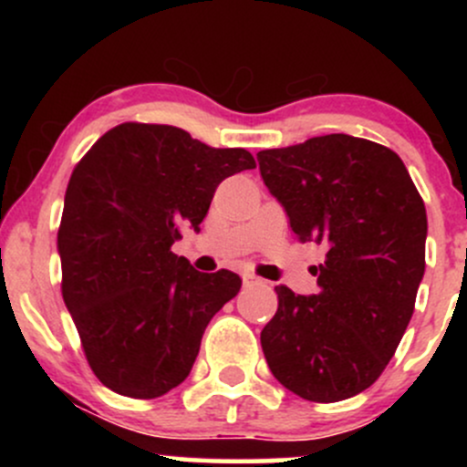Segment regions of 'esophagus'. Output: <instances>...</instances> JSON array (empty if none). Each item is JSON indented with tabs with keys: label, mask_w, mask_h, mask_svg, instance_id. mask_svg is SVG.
Masks as SVG:
<instances>
[{
	"label": "esophagus",
	"mask_w": 467,
	"mask_h": 467,
	"mask_svg": "<svg viewBox=\"0 0 467 467\" xmlns=\"http://www.w3.org/2000/svg\"><path fill=\"white\" fill-rule=\"evenodd\" d=\"M241 278H244V285H245V287L259 285V283H261V278L254 276V275H250V272H244V276H241Z\"/></svg>",
	"instance_id": "esophagus-1"
}]
</instances>
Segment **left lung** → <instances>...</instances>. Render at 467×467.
Here are the masks:
<instances>
[{
    "label": "left lung",
    "mask_w": 467,
    "mask_h": 467,
    "mask_svg": "<svg viewBox=\"0 0 467 467\" xmlns=\"http://www.w3.org/2000/svg\"><path fill=\"white\" fill-rule=\"evenodd\" d=\"M267 191L303 241L325 244L318 294L276 285L261 331L267 367L309 401H340L382 375L426 270V206L400 155L347 133L256 153Z\"/></svg>",
    "instance_id": "left-lung-1"
}]
</instances>
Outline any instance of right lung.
<instances>
[{
	"label": "right lung",
	"mask_w": 467,
	"mask_h": 467,
	"mask_svg": "<svg viewBox=\"0 0 467 467\" xmlns=\"http://www.w3.org/2000/svg\"><path fill=\"white\" fill-rule=\"evenodd\" d=\"M245 149L208 147L171 125L122 122L69 178L58 228L61 292L96 378L153 400L189 378L211 318L237 296L230 270L171 252L200 233L217 186L254 169Z\"/></svg>",
	"instance_id": "add662e5"
}]
</instances>
